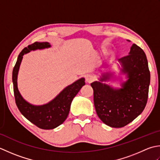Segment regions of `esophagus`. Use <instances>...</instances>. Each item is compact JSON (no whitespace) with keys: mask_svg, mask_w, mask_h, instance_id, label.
Instances as JSON below:
<instances>
[{"mask_svg":"<svg viewBox=\"0 0 160 160\" xmlns=\"http://www.w3.org/2000/svg\"><path fill=\"white\" fill-rule=\"evenodd\" d=\"M93 80H94V78L91 75H87L86 77V83H90L91 82H92Z\"/></svg>","mask_w":160,"mask_h":160,"instance_id":"obj_1","label":"esophagus"}]
</instances>
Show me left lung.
<instances>
[{"label":"left lung","instance_id":"obj_1","mask_svg":"<svg viewBox=\"0 0 160 160\" xmlns=\"http://www.w3.org/2000/svg\"><path fill=\"white\" fill-rule=\"evenodd\" d=\"M118 61L122 72L128 78L122 83L121 88L115 89L102 83L111 78L112 74L110 73L102 74L99 81L90 84L97 115L105 124L112 128L126 126L143 112L147 103L151 79L147 58L136 44H132L128 56Z\"/></svg>","mask_w":160,"mask_h":160}]
</instances>
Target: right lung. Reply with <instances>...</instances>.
<instances>
[{"mask_svg":"<svg viewBox=\"0 0 160 160\" xmlns=\"http://www.w3.org/2000/svg\"><path fill=\"white\" fill-rule=\"evenodd\" d=\"M50 46L48 42H35L25 48L19 54L12 72L15 102L19 111L30 122L45 130L55 128L64 122L69 114L73 98L85 85V79L81 78L64 88L51 102L41 106L32 105L22 98L17 86L18 73L22 56L32 50H41Z\"/></svg>","mask_w":160,"mask_h":160,"instance_id":"1","label":"right lung"}]
</instances>
